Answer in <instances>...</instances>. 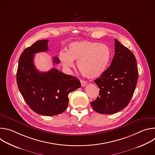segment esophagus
Returning a JSON list of instances; mask_svg holds the SVG:
<instances>
[{
	"instance_id": "obj_1",
	"label": "esophagus",
	"mask_w": 155,
	"mask_h": 155,
	"mask_svg": "<svg viewBox=\"0 0 155 155\" xmlns=\"http://www.w3.org/2000/svg\"><path fill=\"white\" fill-rule=\"evenodd\" d=\"M80 83H81V86H85V85L87 84V83H86L85 81L83 80H80Z\"/></svg>"
}]
</instances>
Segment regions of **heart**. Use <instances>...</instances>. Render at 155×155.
Returning <instances> with one entry per match:
<instances>
[{
	"mask_svg": "<svg viewBox=\"0 0 155 155\" xmlns=\"http://www.w3.org/2000/svg\"><path fill=\"white\" fill-rule=\"evenodd\" d=\"M111 58V51L105 44L91 41L71 43L67 52L61 51L58 58L66 70L74 68L77 61L80 72L85 77L94 78L101 75L106 70Z\"/></svg>",
	"mask_w": 155,
	"mask_h": 155,
	"instance_id": "1",
	"label": "heart"
}]
</instances>
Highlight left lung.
<instances>
[{
	"label": "left lung",
	"instance_id": "8db88e82",
	"mask_svg": "<svg viewBox=\"0 0 155 155\" xmlns=\"http://www.w3.org/2000/svg\"><path fill=\"white\" fill-rule=\"evenodd\" d=\"M115 56L110 67L94 80L99 87V97L91 105L101 114L111 115L124 108L136 87L138 69L136 57L115 39Z\"/></svg>",
	"mask_w": 155,
	"mask_h": 155
}]
</instances>
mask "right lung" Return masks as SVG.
I'll list each match as a JSON object with an SVG mask.
<instances>
[{
    "label": "right lung",
    "instance_id": "obj_1",
    "mask_svg": "<svg viewBox=\"0 0 155 155\" xmlns=\"http://www.w3.org/2000/svg\"><path fill=\"white\" fill-rule=\"evenodd\" d=\"M48 41H37L22 53L16 81L21 95L34 112L43 116H54L65 111L69 104V94L79 88L81 83L76 77L56 69L41 72L35 68L34 54L48 51ZM53 62L59 63V59L54 57Z\"/></svg>",
    "mask_w": 155,
    "mask_h": 155
}]
</instances>
